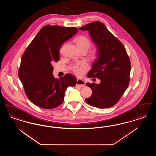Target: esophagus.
<instances>
[{
	"instance_id": "1",
	"label": "esophagus",
	"mask_w": 156,
	"mask_h": 156,
	"mask_svg": "<svg viewBox=\"0 0 156 156\" xmlns=\"http://www.w3.org/2000/svg\"><path fill=\"white\" fill-rule=\"evenodd\" d=\"M76 85H79L81 87H84L86 85H85V82L82 80H80V79H78L76 80Z\"/></svg>"
}]
</instances>
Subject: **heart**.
Segmentation results:
<instances>
[{"mask_svg":"<svg viewBox=\"0 0 156 156\" xmlns=\"http://www.w3.org/2000/svg\"><path fill=\"white\" fill-rule=\"evenodd\" d=\"M75 42L76 44L79 49H87L88 50L90 46V41L87 37L85 36H80L75 39ZM87 64L85 62L76 63L72 67L73 73L78 76H81L83 75L85 71L87 69Z\"/></svg>","mask_w":156,"mask_h":156,"instance_id":"b5f03b06","label":"heart"}]
</instances>
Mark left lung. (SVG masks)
<instances>
[{
	"label": "left lung",
	"instance_id": "left-lung-1",
	"mask_svg": "<svg viewBox=\"0 0 156 156\" xmlns=\"http://www.w3.org/2000/svg\"><path fill=\"white\" fill-rule=\"evenodd\" d=\"M87 31L97 48V57L88 78H98L99 84L86 83L92 90L85 99L90 106L98 108L115 105L129 85L131 62L124 46L100 21H94L79 28Z\"/></svg>",
	"mask_w": 156,
	"mask_h": 156
}]
</instances>
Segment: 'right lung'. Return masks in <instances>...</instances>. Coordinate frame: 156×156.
Wrapping results in <instances>:
<instances>
[{
    "label": "right lung",
    "mask_w": 156,
    "mask_h": 156,
    "mask_svg": "<svg viewBox=\"0 0 156 156\" xmlns=\"http://www.w3.org/2000/svg\"><path fill=\"white\" fill-rule=\"evenodd\" d=\"M75 27L47 25L37 33L21 57L19 76L28 99L42 108H54L62 105L69 87L76 79L67 74L55 78L51 64L59 60L62 44L77 33Z\"/></svg>",
    "instance_id": "right-lung-1"
}]
</instances>
